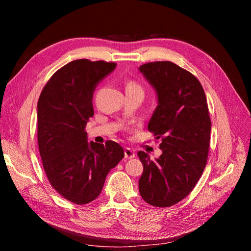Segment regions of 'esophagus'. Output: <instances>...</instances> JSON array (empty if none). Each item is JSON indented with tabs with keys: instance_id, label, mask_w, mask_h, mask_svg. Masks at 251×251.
<instances>
[{
	"instance_id": "34e87169",
	"label": "esophagus",
	"mask_w": 251,
	"mask_h": 251,
	"mask_svg": "<svg viewBox=\"0 0 251 251\" xmlns=\"http://www.w3.org/2000/svg\"><path fill=\"white\" fill-rule=\"evenodd\" d=\"M135 151L132 150V149H128V148H126V150H125V157L126 158H128V159H131V158H134L135 157Z\"/></svg>"
}]
</instances>
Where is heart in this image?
I'll return each instance as SVG.
<instances>
[{
  "label": "heart",
  "instance_id": "heart-1",
  "mask_svg": "<svg viewBox=\"0 0 251 251\" xmlns=\"http://www.w3.org/2000/svg\"><path fill=\"white\" fill-rule=\"evenodd\" d=\"M126 90H132V91H137L139 93H142V89L141 87L138 85V83H136L134 81H130L127 83L126 86Z\"/></svg>",
  "mask_w": 251,
  "mask_h": 251
}]
</instances>
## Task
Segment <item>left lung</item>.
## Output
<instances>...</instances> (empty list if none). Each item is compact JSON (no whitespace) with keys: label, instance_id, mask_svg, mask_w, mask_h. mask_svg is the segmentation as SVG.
Returning a JSON list of instances; mask_svg holds the SVG:
<instances>
[{"label":"left lung","instance_id":"1","mask_svg":"<svg viewBox=\"0 0 251 251\" xmlns=\"http://www.w3.org/2000/svg\"><path fill=\"white\" fill-rule=\"evenodd\" d=\"M139 71L157 94L148 126L161 139L155 160L143 151L139 193L147 203L169 207L193 191L207 162L211 123L204 90L192 73L172 62L148 63Z\"/></svg>","mask_w":251,"mask_h":251}]
</instances>
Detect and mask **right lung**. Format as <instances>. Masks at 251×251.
Listing matches in <instances>:
<instances>
[{"label":"right lung","mask_w":251,"mask_h":251,"mask_svg":"<svg viewBox=\"0 0 251 251\" xmlns=\"http://www.w3.org/2000/svg\"><path fill=\"white\" fill-rule=\"evenodd\" d=\"M115 63L76 59L52 75L37 102V141L52 187L75 204L95 200L105 177L125 157L118 143L88 142L85 131L94 115L93 93Z\"/></svg>","instance_id":"add662e5"}]
</instances>
